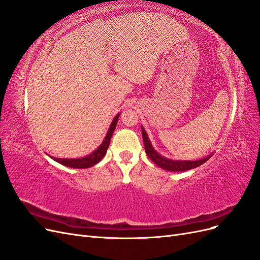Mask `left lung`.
I'll return each mask as SVG.
<instances>
[{
	"label": "left lung",
	"mask_w": 260,
	"mask_h": 260,
	"mask_svg": "<svg viewBox=\"0 0 260 260\" xmlns=\"http://www.w3.org/2000/svg\"><path fill=\"white\" fill-rule=\"evenodd\" d=\"M141 129H142V137H143V142H144V147H145V152L146 155L148 156V158L151 159L154 164H156L157 166L160 167L161 169L168 170V171H185V170H190L193 168H196L201 166L205 161H207L212 154L206 156L205 158L198 159V160H174L167 158V157L161 156L156 149L153 147L151 141H149V138L147 136V133L145 129L143 128V125H141Z\"/></svg>",
	"instance_id": "1"
}]
</instances>
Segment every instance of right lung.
I'll list each match as a JSON object with an SVG mask.
<instances>
[{
    "label": "right lung",
    "instance_id": "right-lung-1",
    "mask_svg": "<svg viewBox=\"0 0 260 260\" xmlns=\"http://www.w3.org/2000/svg\"><path fill=\"white\" fill-rule=\"evenodd\" d=\"M119 116H120V114H117L115 116L111 125H109V129L106 133L103 142H102L101 145L95 149V151H93L91 154L86 155L84 157H81V158H57V157H53L50 155L49 156L53 160L64 165V166H66V167H70V168H81L82 169V168H90V167L94 166V165L98 164L105 156Z\"/></svg>",
    "mask_w": 260,
    "mask_h": 260
}]
</instances>
